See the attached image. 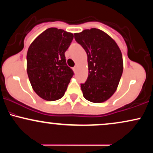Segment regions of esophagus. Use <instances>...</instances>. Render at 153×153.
Wrapping results in <instances>:
<instances>
[{
	"mask_svg": "<svg viewBox=\"0 0 153 153\" xmlns=\"http://www.w3.org/2000/svg\"><path fill=\"white\" fill-rule=\"evenodd\" d=\"M73 71H74L75 73H76L78 71V66H75L74 68H73Z\"/></svg>",
	"mask_w": 153,
	"mask_h": 153,
	"instance_id": "esophagus-1",
	"label": "esophagus"
}]
</instances>
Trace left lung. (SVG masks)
I'll list each match as a JSON object with an SVG mask.
<instances>
[{
	"mask_svg": "<svg viewBox=\"0 0 153 153\" xmlns=\"http://www.w3.org/2000/svg\"><path fill=\"white\" fill-rule=\"evenodd\" d=\"M74 35L88 57V77L80 85L82 95L91 102H104L114 94L120 81L122 52L114 40L99 29H85Z\"/></svg>",
	"mask_w": 153,
	"mask_h": 153,
	"instance_id": "left-lung-1",
	"label": "left lung"
}]
</instances>
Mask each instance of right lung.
<instances>
[{"label":"right lung","instance_id":"right-lung-1","mask_svg":"<svg viewBox=\"0 0 153 153\" xmlns=\"http://www.w3.org/2000/svg\"><path fill=\"white\" fill-rule=\"evenodd\" d=\"M73 39L72 33L49 28L28 49L27 74L33 90L42 99L56 101L64 96L73 75L65 56Z\"/></svg>","mask_w":153,"mask_h":153}]
</instances>
